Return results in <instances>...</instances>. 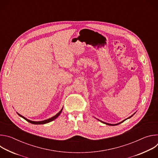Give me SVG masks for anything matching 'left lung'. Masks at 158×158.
Listing matches in <instances>:
<instances>
[{"label":"left lung","instance_id":"8db88e82","mask_svg":"<svg viewBox=\"0 0 158 158\" xmlns=\"http://www.w3.org/2000/svg\"><path fill=\"white\" fill-rule=\"evenodd\" d=\"M135 114V113H134ZM134 114H133L132 116H131L130 117H129L128 118H127V119H126L125 120H123V121H121V122H120V123H117V124H109V123H105V122H103V121H101V120H99V119H98V120H99V121H101V123H104V124H107V125H110V126H116V125H118V124H121V123H123L124 121H126V119H129V118H131Z\"/></svg>","mask_w":158,"mask_h":158}]
</instances>
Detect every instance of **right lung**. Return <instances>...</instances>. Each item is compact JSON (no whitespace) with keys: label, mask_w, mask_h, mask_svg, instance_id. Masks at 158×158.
Returning a JSON list of instances; mask_svg holds the SVG:
<instances>
[{"label":"right lung","mask_w":158,"mask_h":158,"mask_svg":"<svg viewBox=\"0 0 158 158\" xmlns=\"http://www.w3.org/2000/svg\"><path fill=\"white\" fill-rule=\"evenodd\" d=\"M62 109H63V107L62 108V109H61V110L58 112L57 114H56L55 116H52V118H49V119H46V120H44V121H33L29 120V119H28L26 118L25 117H24L23 116H22V115H20V114H19L18 112H17V114H18L19 116H20L21 118H22L23 119H25V120H26L27 122H29V123H31V124H46V123H50V122H51V121H54V119H56V118H57V117L60 114V113H61V112H62Z\"/></svg>","instance_id":"obj_1"}]
</instances>
